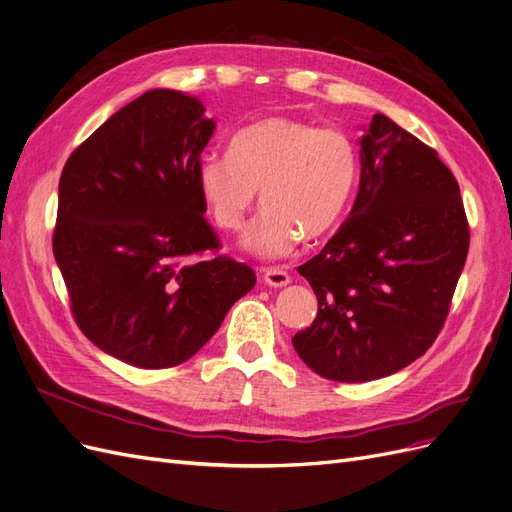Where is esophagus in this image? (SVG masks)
I'll return each mask as SVG.
<instances>
[{
	"label": "esophagus",
	"mask_w": 512,
	"mask_h": 512,
	"mask_svg": "<svg viewBox=\"0 0 512 512\" xmlns=\"http://www.w3.org/2000/svg\"><path fill=\"white\" fill-rule=\"evenodd\" d=\"M262 280H265L267 286L271 288H284L290 284V275L284 271V269H267L265 275H262Z\"/></svg>",
	"instance_id": "1"
}]
</instances>
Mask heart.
Here are the masks:
<instances>
[{
  "label": "heart",
  "mask_w": 512,
  "mask_h": 512,
  "mask_svg": "<svg viewBox=\"0 0 512 512\" xmlns=\"http://www.w3.org/2000/svg\"><path fill=\"white\" fill-rule=\"evenodd\" d=\"M359 179L352 138L294 117L258 119L230 138L226 156H205L196 185L213 222L243 226L260 200L265 211L239 245L260 258H284L305 237L318 241L342 222Z\"/></svg>",
  "instance_id": "1"
}]
</instances>
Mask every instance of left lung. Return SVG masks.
Here are the masks:
<instances>
[{
    "label": "left lung",
    "instance_id": "left-lung-1",
    "mask_svg": "<svg viewBox=\"0 0 512 512\" xmlns=\"http://www.w3.org/2000/svg\"><path fill=\"white\" fill-rule=\"evenodd\" d=\"M359 145L361 181L348 220L299 267L318 316L292 346L335 382L378 380L423 356L470 247L459 183L436 151L382 113Z\"/></svg>",
    "mask_w": 512,
    "mask_h": 512
}]
</instances>
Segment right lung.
Masks as SVG:
<instances>
[{
    "label": "right lung",
    "instance_id": "right-lung-1",
    "mask_svg": "<svg viewBox=\"0 0 512 512\" xmlns=\"http://www.w3.org/2000/svg\"><path fill=\"white\" fill-rule=\"evenodd\" d=\"M215 121L196 96L151 89L108 117L59 179L53 254L85 337L115 359L188 361L256 284L215 250L196 185Z\"/></svg>",
    "mask_w": 512,
    "mask_h": 512
}]
</instances>
